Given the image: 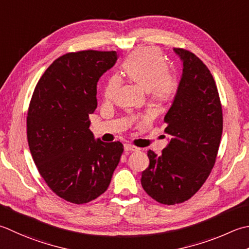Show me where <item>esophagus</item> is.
Here are the masks:
<instances>
[{
  "mask_svg": "<svg viewBox=\"0 0 249 249\" xmlns=\"http://www.w3.org/2000/svg\"><path fill=\"white\" fill-rule=\"evenodd\" d=\"M124 150H125V151H138V150H139V148H137V147H134V145L126 143V144L124 145Z\"/></svg>",
  "mask_w": 249,
  "mask_h": 249,
  "instance_id": "1",
  "label": "esophagus"
}]
</instances>
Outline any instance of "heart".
Wrapping results in <instances>:
<instances>
[{"label":"heart","instance_id":"1","mask_svg":"<svg viewBox=\"0 0 249 249\" xmlns=\"http://www.w3.org/2000/svg\"><path fill=\"white\" fill-rule=\"evenodd\" d=\"M123 72L129 80L137 83L159 100H165L173 94L175 89L174 76L168 72L167 61L155 48H143L134 53L123 63ZM120 79L113 76L105 89V97L111 99L120 86Z\"/></svg>","mask_w":249,"mask_h":249}]
</instances>
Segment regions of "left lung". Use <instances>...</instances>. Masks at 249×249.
Instances as JSON below:
<instances>
[{"mask_svg": "<svg viewBox=\"0 0 249 249\" xmlns=\"http://www.w3.org/2000/svg\"><path fill=\"white\" fill-rule=\"evenodd\" d=\"M182 63L173 104L165 115L170 139L162 153L148 151L141 184L166 205L187 201L203 186L216 162L222 135V109L215 80L193 53L174 48Z\"/></svg>", "mask_w": 249, "mask_h": 249, "instance_id": "1", "label": "left lung"}]
</instances>
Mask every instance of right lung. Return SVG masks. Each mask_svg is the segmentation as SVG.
I'll return each mask as SVG.
<instances>
[{"label":"right lung","mask_w":249,"mask_h":249,"mask_svg":"<svg viewBox=\"0 0 249 249\" xmlns=\"http://www.w3.org/2000/svg\"><path fill=\"white\" fill-rule=\"evenodd\" d=\"M116 59V52L67 53L47 68L32 95L29 148L47 186L68 202L84 204L101 196L123 153L120 141L96 140L89 129L97 83Z\"/></svg>","instance_id":"right-lung-1"}]
</instances>
